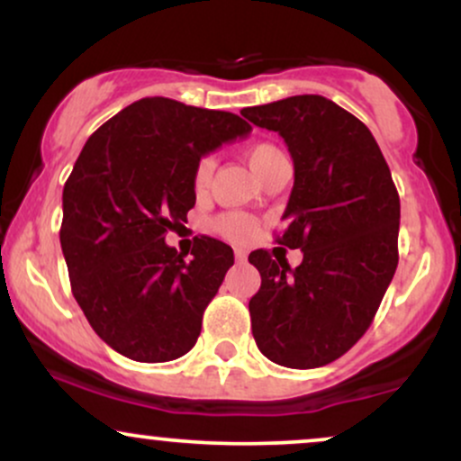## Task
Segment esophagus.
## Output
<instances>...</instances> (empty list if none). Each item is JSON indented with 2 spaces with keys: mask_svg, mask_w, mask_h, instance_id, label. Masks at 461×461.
<instances>
[{
  "mask_svg": "<svg viewBox=\"0 0 461 461\" xmlns=\"http://www.w3.org/2000/svg\"><path fill=\"white\" fill-rule=\"evenodd\" d=\"M234 258H236V262H245L247 260V251H245V249H236Z\"/></svg>",
  "mask_w": 461,
  "mask_h": 461,
  "instance_id": "esophagus-1",
  "label": "esophagus"
}]
</instances>
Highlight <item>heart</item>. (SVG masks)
<instances>
[{"mask_svg": "<svg viewBox=\"0 0 461 461\" xmlns=\"http://www.w3.org/2000/svg\"><path fill=\"white\" fill-rule=\"evenodd\" d=\"M277 156H282V151H279L275 145H268V142H256V145H251L247 149L249 167L253 168V173H256L258 177L262 176L264 168H267ZM214 168H216L214 156H203L197 162V168H194V176H193V184L197 193L208 190L210 182H212ZM214 230L219 231L221 236L230 238V240L245 242L256 234V223H253L247 214L230 212V214H221L219 219H214Z\"/></svg>", "mask_w": 461, "mask_h": 461, "instance_id": "b5f03b06", "label": "heart"}]
</instances>
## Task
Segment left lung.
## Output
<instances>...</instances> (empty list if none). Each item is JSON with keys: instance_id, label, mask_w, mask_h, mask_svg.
Listing matches in <instances>:
<instances>
[{"instance_id": "1", "label": "left lung", "mask_w": 461, "mask_h": 461, "mask_svg": "<svg viewBox=\"0 0 461 461\" xmlns=\"http://www.w3.org/2000/svg\"><path fill=\"white\" fill-rule=\"evenodd\" d=\"M240 114L288 145L294 186L275 240L303 251L297 268L264 249L249 256L262 275L249 301L253 338L279 366H325L366 333L393 282L399 193L370 130L321 95Z\"/></svg>"}]
</instances>
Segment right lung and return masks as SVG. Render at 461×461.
<instances>
[{
  "mask_svg": "<svg viewBox=\"0 0 461 461\" xmlns=\"http://www.w3.org/2000/svg\"><path fill=\"white\" fill-rule=\"evenodd\" d=\"M249 131L238 114L145 97L84 145L62 190L60 245L73 297L121 356L171 362L197 342L234 251L201 236L186 260L164 236L194 205L201 156Z\"/></svg>",
  "mask_w": 461,
  "mask_h": 461,
  "instance_id": "1",
  "label": "right lung"
}]
</instances>
